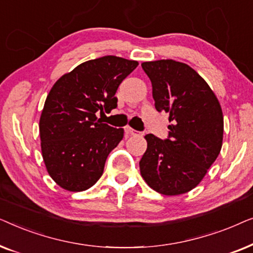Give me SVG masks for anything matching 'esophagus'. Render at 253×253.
<instances>
[{
	"label": "esophagus",
	"instance_id": "34e87169",
	"mask_svg": "<svg viewBox=\"0 0 253 253\" xmlns=\"http://www.w3.org/2000/svg\"><path fill=\"white\" fill-rule=\"evenodd\" d=\"M124 130H126V132L127 134H130V136H136V134H138V131L133 130L132 127H130L129 126H126V127H124Z\"/></svg>",
	"mask_w": 253,
	"mask_h": 253
}]
</instances>
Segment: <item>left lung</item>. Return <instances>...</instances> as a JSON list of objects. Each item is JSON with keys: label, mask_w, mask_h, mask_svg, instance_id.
<instances>
[{"label": "left lung", "mask_w": 253, "mask_h": 253, "mask_svg": "<svg viewBox=\"0 0 253 253\" xmlns=\"http://www.w3.org/2000/svg\"><path fill=\"white\" fill-rule=\"evenodd\" d=\"M158 112L169 113L166 139L147 134L140 174L152 189L166 196L192 190L221 151L223 116L209 84L188 64L174 60L144 62Z\"/></svg>", "instance_id": "8db88e82"}]
</instances>
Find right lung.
I'll use <instances>...</instances> for the list:
<instances>
[{
    "mask_svg": "<svg viewBox=\"0 0 253 253\" xmlns=\"http://www.w3.org/2000/svg\"><path fill=\"white\" fill-rule=\"evenodd\" d=\"M137 65L107 55L79 64L51 87L39 123L41 151L50 177L61 188L84 191L101 177L123 129L100 122L95 114L116 108L117 88Z\"/></svg>",
    "mask_w": 253,
    "mask_h": 253,
    "instance_id": "obj_1",
    "label": "right lung"
}]
</instances>
